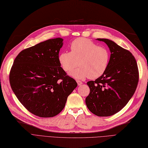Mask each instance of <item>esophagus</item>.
I'll list each match as a JSON object with an SVG mask.
<instances>
[{"instance_id": "1", "label": "esophagus", "mask_w": 148, "mask_h": 148, "mask_svg": "<svg viewBox=\"0 0 148 148\" xmlns=\"http://www.w3.org/2000/svg\"><path fill=\"white\" fill-rule=\"evenodd\" d=\"M76 82H77L78 85H81L82 84V82H81V81H80V80H76Z\"/></svg>"}]
</instances>
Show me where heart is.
Segmentation results:
<instances>
[{
    "label": "heart",
    "mask_w": 148,
    "mask_h": 148,
    "mask_svg": "<svg viewBox=\"0 0 148 148\" xmlns=\"http://www.w3.org/2000/svg\"><path fill=\"white\" fill-rule=\"evenodd\" d=\"M70 49L71 52H61L58 61L66 72L73 71L78 63L79 68L71 73L73 77L95 79L106 72L111 57L106 47L98 46L85 38H78L71 42Z\"/></svg>",
    "instance_id": "obj_1"
}]
</instances>
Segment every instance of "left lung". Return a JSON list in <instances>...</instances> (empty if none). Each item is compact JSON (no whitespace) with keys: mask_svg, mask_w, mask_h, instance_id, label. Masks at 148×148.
<instances>
[{"mask_svg":"<svg viewBox=\"0 0 148 148\" xmlns=\"http://www.w3.org/2000/svg\"><path fill=\"white\" fill-rule=\"evenodd\" d=\"M111 51L108 67L101 76L87 83L90 93L85 99L89 110L99 117L111 116L125 106L134 94L139 80V71L130 51L107 39Z\"/></svg>","mask_w":148,"mask_h":148,"instance_id":"obj_1","label":"left lung"}]
</instances>
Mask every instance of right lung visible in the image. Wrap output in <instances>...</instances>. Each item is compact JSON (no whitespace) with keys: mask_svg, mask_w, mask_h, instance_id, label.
<instances>
[{"mask_svg":"<svg viewBox=\"0 0 148 148\" xmlns=\"http://www.w3.org/2000/svg\"><path fill=\"white\" fill-rule=\"evenodd\" d=\"M63 41L61 38L49 39L22 50L10 69L13 92L24 107L37 116L58 115L77 86L58 61Z\"/></svg>","mask_w":148,"mask_h":148,"instance_id":"add662e5","label":"right lung"}]
</instances>
